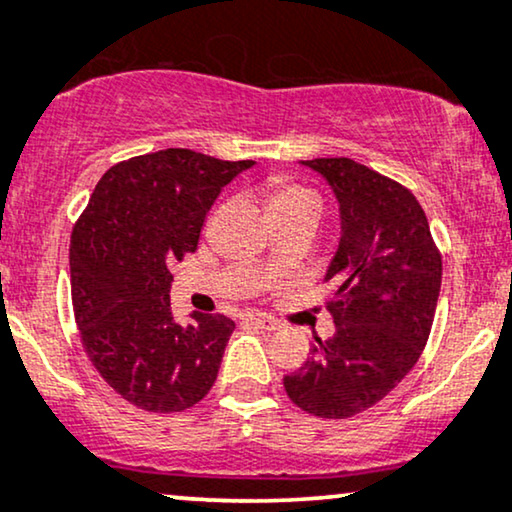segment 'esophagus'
I'll use <instances>...</instances> for the list:
<instances>
[{"label":"esophagus","mask_w":512,"mask_h":512,"mask_svg":"<svg viewBox=\"0 0 512 512\" xmlns=\"http://www.w3.org/2000/svg\"><path fill=\"white\" fill-rule=\"evenodd\" d=\"M243 323H250V325L260 327V330H264V332H274V330H278V327H281V323H278L276 318L267 316V313H255V311L245 313Z\"/></svg>","instance_id":"34e87169"}]
</instances>
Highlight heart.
<instances>
[{"instance_id":"b5f03b06","label":"heart","mask_w":512,"mask_h":512,"mask_svg":"<svg viewBox=\"0 0 512 512\" xmlns=\"http://www.w3.org/2000/svg\"><path fill=\"white\" fill-rule=\"evenodd\" d=\"M316 201L318 199L313 196V192L299 185H292V182L278 180L269 189V210L274 215L288 213V210H297L306 206V203H316Z\"/></svg>"}]
</instances>
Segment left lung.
Masks as SVG:
<instances>
[{"mask_svg": "<svg viewBox=\"0 0 512 512\" xmlns=\"http://www.w3.org/2000/svg\"><path fill=\"white\" fill-rule=\"evenodd\" d=\"M327 180L342 236L327 267L337 332L283 379L299 410L349 419L386 398L417 363L440 297L442 257L410 189L353 159L302 161Z\"/></svg>", "mask_w": 512, "mask_h": 512, "instance_id": "8db88e82", "label": "left lung"}]
</instances>
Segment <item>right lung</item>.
Here are the masks:
<instances>
[{"label":"right lung","instance_id":"1","mask_svg":"<svg viewBox=\"0 0 512 512\" xmlns=\"http://www.w3.org/2000/svg\"><path fill=\"white\" fill-rule=\"evenodd\" d=\"M255 161L161 149L112 166L72 229L74 320L95 370L128 403L182 412L208 395L234 320L170 311V264L199 245L222 187Z\"/></svg>","mask_w":512,"mask_h":512}]
</instances>
